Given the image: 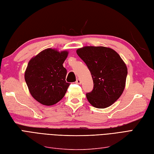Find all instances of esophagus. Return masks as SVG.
Wrapping results in <instances>:
<instances>
[{
    "instance_id": "34e87169",
    "label": "esophagus",
    "mask_w": 154,
    "mask_h": 154,
    "mask_svg": "<svg viewBox=\"0 0 154 154\" xmlns=\"http://www.w3.org/2000/svg\"><path fill=\"white\" fill-rule=\"evenodd\" d=\"M76 84H81V80L80 79V78H78V79L76 80Z\"/></svg>"
}]
</instances>
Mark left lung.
<instances>
[{"label": "left lung", "instance_id": "8db88e82", "mask_svg": "<svg viewBox=\"0 0 154 154\" xmlns=\"http://www.w3.org/2000/svg\"><path fill=\"white\" fill-rule=\"evenodd\" d=\"M91 74L93 89L86 93L89 103L97 108L111 106L122 94L127 68L117 52L103 46H85L77 50Z\"/></svg>", "mask_w": 154, "mask_h": 154}]
</instances>
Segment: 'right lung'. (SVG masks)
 <instances>
[{
    "label": "right lung",
    "mask_w": 154,
    "mask_h": 154,
    "mask_svg": "<svg viewBox=\"0 0 154 154\" xmlns=\"http://www.w3.org/2000/svg\"><path fill=\"white\" fill-rule=\"evenodd\" d=\"M68 54L48 48L29 61L25 80L30 93L38 103L51 106L65 96L70 84L65 80L66 70L63 64Z\"/></svg>",
    "instance_id": "add662e5"
}]
</instances>
